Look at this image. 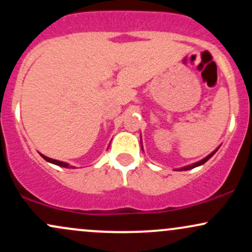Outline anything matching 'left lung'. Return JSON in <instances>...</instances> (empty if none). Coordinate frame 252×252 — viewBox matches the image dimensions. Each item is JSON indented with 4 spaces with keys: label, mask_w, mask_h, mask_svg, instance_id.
<instances>
[{
    "label": "left lung",
    "mask_w": 252,
    "mask_h": 252,
    "mask_svg": "<svg viewBox=\"0 0 252 252\" xmlns=\"http://www.w3.org/2000/svg\"><path fill=\"white\" fill-rule=\"evenodd\" d=\"M216 152H217V150H216ZM216 152H213L212 154H210L209 156H207V158H205L204 160L199 161V162H196V163H194V164H192V166H187V167H184V168H181L180 170H187V169H190V168H194V167H196V166H200V164H202V163H205V162H206L207 160H210V158H212L213 155H215V153H216Z\"/></svg>",
    "instance_id": "left-lung-1"
}]
</instances>
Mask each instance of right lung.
Instances as JSON below:
<instances>
[{
  "label": "right lung",
  "mask_w": 252,
  "mask_h": 252,
  "mask_svg": "<svg viewBox=\"0 0 252 252\" xmlns=\"http://www.w3.org/2000/svg\"><path fill=\"white\" fill-rule=\"evenodd\" d=\"M43 158H45L46 161H48V162H51V163H54V164H57V166H60V167H66V168H68V167H71L72 166H68L67 163L66 162H62V161H58V160H53V158H47V156H45V155H41Z\"/></svg>",
  "instance_id": "add662e5"
}]
</instances>
